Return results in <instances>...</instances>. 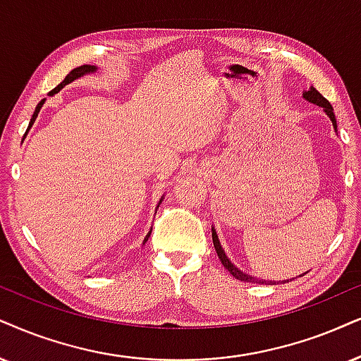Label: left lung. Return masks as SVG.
<instances>
[{"mask_svg": "<svg viewBox=\"0 0 361 361\" xmlns=\"http://www.w3.org/2000/svg\"><path fill=\"white\" fill-rule=\"evenodd\" d=\"M303 98L305 99H308L310 103H314V104H318V106H322L323 109H325V113L328 116H330V120H331V123H333V126L336 128V120H335V113H333V106L330 104V102H328L326 98H323L322 97V93L318 90H314V88H310L308 91H305L303 93ZM213 231V245H214V250H216V253H218V258H220V262L223 263V267L226 268L228 271L231 273V275H233L236 280H241V281H250V283H273V281H264V280H257V278H253V276H250V275H246V273H243L241 270H238V268L235 267L233 263L230 262V259H228V257L225 255V250L221 248V245H220V240H218V235H216V231L214 230H212ZM283 283H286V281H283Z\"/></svg>", "mask_w": 361, "mask_h": 361, "instance_id": "1", "label": "left lung"}]
</instances>
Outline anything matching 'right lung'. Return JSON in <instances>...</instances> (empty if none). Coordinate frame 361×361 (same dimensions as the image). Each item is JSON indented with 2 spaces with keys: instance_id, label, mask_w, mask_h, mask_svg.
<instances>
[{
  "instance_id": "add662e5",
  "label": "right lung",
  "mask_w": 361,
  "mask_h": 361,
  "mask_svg": "<svg viewBox=\"0 0 361 361\" xmlns=\"http://www.w3.org/2000/svg\"><path fill=\"white\" fill-rule=\"evenodd\" d=\"M93 71H97V68H94V66H91V65H83V66H78V68H75V70H71L70 73H68V75H66V78L63 80L61 83H59V85L56 86V88L49 91V94H51V97H53V94H54V93H58V91L61 90L63 86H65V85L71 83V81H75L76 78H80V76L86 75V73H93ZM43 103H44V99H41V102L38 103V106H36V109H35V113H33V118H31V121H30V126H28V128H31V125H33V123H35V120H36V116H38V113H39L41 106H43ZM159 203H161V202H159ZM148 238H149V233L147 235V238H145V241H147Z\"/></svg>"
}]
</instances>
